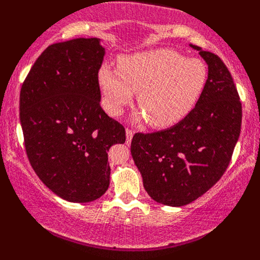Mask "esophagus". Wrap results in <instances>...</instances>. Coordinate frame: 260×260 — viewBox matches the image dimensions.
<instances>
[{
    "label": "esophagus",
    "mask_w": 260,
    "mask_h": 260,
    "mask_svg": "<svg viewBox=\"0 0 260 260\" xmlns=\"http://www.w3.org/2000/svg\"><path fill=\"white\" fill-rule=\"evenodd\" d=\"M125 134H126V143H130L131 140H133L134 131L131 130V129H126V130H125Z\"/></svg>",
    "instance_id": "esophagus-1"
}]
</instances>
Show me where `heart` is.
Here are the masks:
<instances>
[{"label":"heart","instance_id":"heart-1","mask_svg":"<svg viewBox=\"0 0 260 260\" xmlns=\"http://www.w3.org/2000/svg\"><path fill=\"white\" fill-rule=\"evenodd\" d=\"M103 106L111 116H119L137 92L141 108L135 120H145L156 127L175 125L198 104L207 69L201 60L173 49H154L123 56L118 71L108 65L99 70Z\"/></svg>","mask_w":260,"mask_h":260}]
</instances>
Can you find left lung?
Segmentation results:
<instances>
[{
	"label": "left lung",
	"mask_w": 260,
	"mask_h": 260,
	"mask_svg": "<svg viewBox=\"0 0 260 260\" xmlns=\"http://www.w3.org/2000/svg\"><path fill=\"white\" fill-rule=\"evenodd\" d=\"M199 51L208 77L198 104L172 127L135 134L131 155L152 200L180 207L214 186L225 173L240 135L241 103L222 60Z\"/></svg>",
	"instance_id": "1"
}]
</instances>
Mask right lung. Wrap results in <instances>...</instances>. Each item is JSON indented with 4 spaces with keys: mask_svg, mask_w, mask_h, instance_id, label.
I'll return each instance as SVG.
<instances>
[{
    "mask_svg": "<svg viewBox=\"0 0 260 260\" xmlns=\"http://www.w3.org/2000/svg\"><path fill=\"white\" fill-rule=\"evenodd\" d=\"M105 48L97 38L48 46L20 92V122L30 166L63 200L90 202L108 190L111 145L125 129L101 106L98 72Z\"/></svg>",
    "mask_w": 260,
    "mask_h": 260,
    "instance_id": "right-lung-1",
    "label": "right lung"
}]
</instances>
